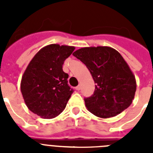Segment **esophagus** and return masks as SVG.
Wrapping results in <instances>:
<instances>
[{"instance_id":"1","label":"esophagus","mask_w":153,"mask_h":153,"mask_svg":"<svg viewBox=\"0 0 153 153\" xmlns=\"http://www.w3.org/2000/svg\"><path fill=\"white\" fill-rule=\"evenodd\" d=\"M76 90H77V91H80V90H81V86L79 85V86H77V87H76Z\"/></svg>"}]
</instances>
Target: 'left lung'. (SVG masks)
Wrapping results in <instances>:
<instances>
[{"label": "left lung", "instance_id": "obj_1", "mask_svg": "<svg viewBox=\"0 0 153 153\" xmlns=\"http://www.w3.org/2000/svg\"><path fill=\"white\" fill-rule=\"evenodd\" d=\"M73 55L86 65L96 83L93 94L84 98L89 111L108 118L130 105L137 90L135 76L118 51L109 47H90Z\"/></svg>", "mask_w": 153, "mask_h": 153}]
</instances>
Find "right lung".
<instances>
[{
	"label": "right lung",
	"instance_id": "obj_1",
	"mask_svg": "<svg viewBox=\"0 0 153 153\" xmlns=\"http://www.w3.org/2000/svg\"><path fill=\"white\" fill-rule=\"evenodd\" d=\"M74 47L50 44L40 49L23 74L20 91L27 108L44 119L63 111L73 89L67 84L68 74L62 71L65 59Z\"/></svg>",
	"mask_w": 153,
	"mask_h": 153
}]
</instances>
